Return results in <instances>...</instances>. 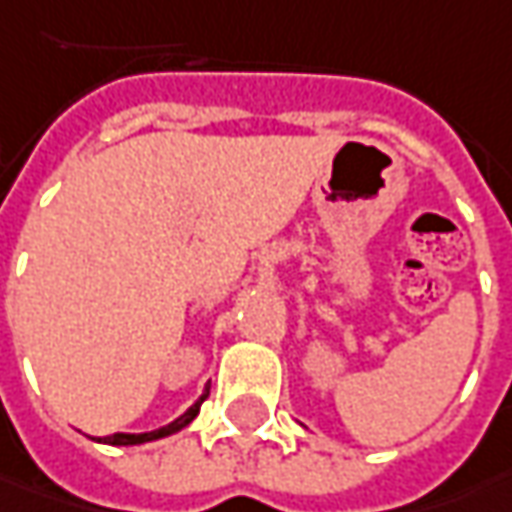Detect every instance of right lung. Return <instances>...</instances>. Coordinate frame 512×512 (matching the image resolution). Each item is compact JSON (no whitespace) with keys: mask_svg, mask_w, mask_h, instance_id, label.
Returning <instances> with one entry per match:
<instances>
[{"mask_svg":"<svg viewBox=\"0 0 512 512\" xmlns=\"http://www.w3.org/2000/svg\"><path fill=\"white\" fill-rule=\"evenodd\" d=\"M209 397V391L203 394L189 411H186L184 416H178L175 422H169L167 428H158V431L152 433H113V436H104V442H110V445H141V442H152V439H161V436H169V433L181 431V428H186L195 416H198V411H201L203 399Z\"/></svg>","mask_w":512,"mask_h":512,"instance_id":"1","label":"right lung"}]
</instances>
